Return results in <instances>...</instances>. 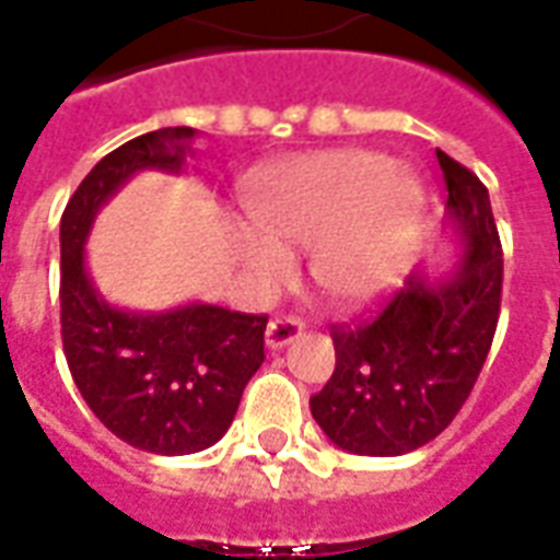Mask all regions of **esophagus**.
I'll list each match as a JSON object with an SVG mask.
<instances>
[{
    "instance_id": "1",
    "label": "esophagus",
    "mask_w": 560,
    "mask_h": 560,
    "mask_svg": "<svg viewBox=\"0 0 560 560\" xmlns=\"http://www.w3.org/2000/svg\"><path fill=\"white\" fill-rule=\"evenodd\" d=\"M302 320L296 317H276V320H269L267 332H264V341H267L269 350H281L284 343L296 341L302 335Z\"/></svg>"
}]
</instances>
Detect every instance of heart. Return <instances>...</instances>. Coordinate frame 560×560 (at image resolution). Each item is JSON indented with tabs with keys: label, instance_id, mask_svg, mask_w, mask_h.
I'll list each match as a JSON object with an SVG mask.
<instances>
[{
	"label": "heart",
	"instance_id": "heart-1",
	"mask_svg": "<svg viewBox=\"0 0 560 560\" xmlns=\"http://www.w3.org/2000/svg\"><path fill=\"white\" fill-rule=\"evenodd\" d=\"M421 186L388 156L359 148L296 156L267 168L248 189L237 252L264 284L291 269L288 248L308 246L317 291L338 305H368L400 276Z\"/></svg>",
	"mask_w": 560,
	"mask_h": 560
}]
</instances>
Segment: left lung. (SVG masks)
Wrapping results in <instances>:
<instances>
[{"label": "left lung", "instance_id": "1", "mask_svg": "<svg viewBox=\"0 0 560 560\" xmlns=\"http://www.w3.org/2000/svg\"><path fill=\"white\" fill-rule=\"evenodd\" d=\"M436 160L459 258L442 276L412 272L376 320L335 326V371L312 397V416L329 442L362 457H400L448 428L499 323L504 260L490 192L445 151Z\"/></svg>", "mask_w": 560, "mask_h": 560}]
</instances>
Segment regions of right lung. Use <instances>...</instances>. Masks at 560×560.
<instances>
[{"label":"right lung","instance_id":"1","mask_svg":"<svg viewBox=\"0 0 560 560\" xmlns=\"http://www.w3.org/2000/svg\"><path fill=\"white\" fill-rule=\"evenodd\" d=\"M192 127H163L106 153L61 213V341L91 412L127 445L180 457L217 445L264 362V314L186 302L165 312L112 305L85 264L94 219L139 172L184 175Z\"/></svg>","mask_w":560,"mask_h":560}]
</instances>
